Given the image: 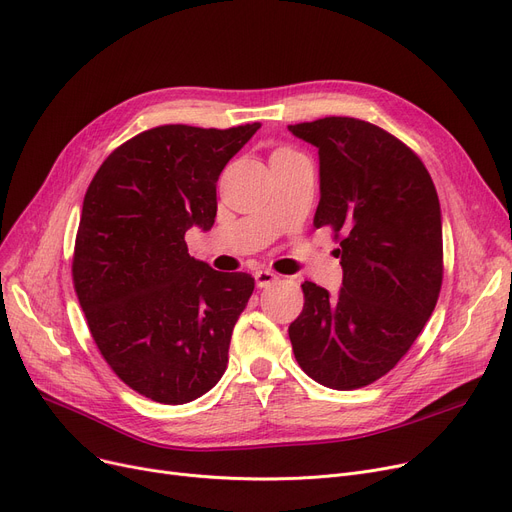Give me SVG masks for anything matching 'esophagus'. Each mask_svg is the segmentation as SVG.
<instances>
[{"mask_svg":"<svg viewBox=\"0 0 512 512\" xmlns=\"http://www.w3.org/2000/svg\"><path fill=\"white\" fill-rule=\"evenodd\" d=\"M253 276H255V282H257L259 288H267V286H272L274 282H278V276L272 270H257Z\"/></svg>","mask_w":512,"mask_h":512,"instance_id":"esophagus-1","label":"esophagus"}]
</instances>
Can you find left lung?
<instances>
[{"mask_svg":"<svg viewBox=\"0 0 512 512\" xmlns=\"http://www.w3.org/2000/svg\"><path fill=\"white\" fill-rule=\"evenodd\" d=\"M319 149L315 228L340 245L342 290L303 282L305 305L288 336L317 384H373L409 353L432 317L444 278L436 186L419 155L371 122L330 116L290 124Z\"/></svg>","mask_w":512,"mask_h":512,"instance_id":"obj_1","label":"left lung"}]
</instances>
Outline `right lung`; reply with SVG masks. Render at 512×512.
<instances>
[{
	"mask_svg": "<svg viewBox=\"0 0 512 512\" xmlns=\"http://www.w3.org/2000/svg\"><path fill=\"white\" fill-rule=\"evenodd\" d=\"M259 128L143 130L107 155L87 188L74 290L101 357L145 398L184 405L226 371L230 336L255 280L197 261L184 234L213 226L215 182Z\"/></svg>",
	"mask_w": 512,
	"mask_h": 512,
	"instance_id": "obj_1",
	"label": "right lung"
}]
</instances>
